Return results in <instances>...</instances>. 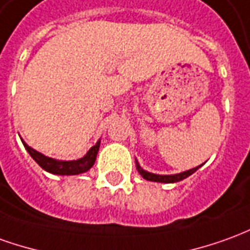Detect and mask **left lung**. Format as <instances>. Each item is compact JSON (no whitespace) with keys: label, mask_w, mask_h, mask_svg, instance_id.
<instances>
[{"label":"left lung","mask_w":250,"mask_h":250,"mask_svg":"<svg viewBox=\"0 0 250 250\" xmlns=\"http://www.w3.org/2000/svg\"><path fill=\"white\" fill-rule=\"evenodd\" d=\"M137 169H138V172L141 173V176H142L145 180H149V181H158V183H177V181H181V180L187 179V177H188V176H191L192 173H195V172L199 169V167H192V169H189V170L181 172V173L167 174V176H161V174H154V173H150V172H146V170H143L142 167L138 165V162H137Z\"/></svg>","instance_id":"8db88e82"}]
</instances>
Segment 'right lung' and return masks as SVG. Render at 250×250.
<instances>
[{
  "instance_id": "right-lung-1",
  "label": "right lung",
  "mask_w": 250,
  "mask_h": 250,
  "mask_svg": "<svg viewBox=\"0 0 250 250\" xmlns=\"http://www.w3.org/2000/svg\"><path fill=\"white\" fill-rule=\"evenodd\" d=\"M22 145L27 149L28 153L31 154V157L44 170L52 174H62V176H64V174H80L89 170L95 164L96 155H97V151H99V147H100V142H97L86 154L83 155V158H80L77 161H57V160L48 158V157L43 155L39 151H36L32 147H29L25 142H22Z\"/></svg>"
}]
</instances>
